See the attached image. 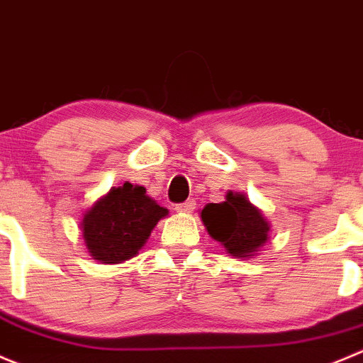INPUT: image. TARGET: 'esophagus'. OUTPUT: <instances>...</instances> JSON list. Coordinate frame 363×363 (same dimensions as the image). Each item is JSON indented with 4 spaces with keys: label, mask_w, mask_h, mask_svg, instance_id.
I'll use <instances>...</instances> for the list:
<instances>
[{
    "label": "esophagus",
    "mask_w": 363,
    "mask_h": 363,
    "mask_svg": "<svg viewBox=\"0 0 363 363\" xmlns=\"http://www.w3.org/2000/svg\"><path fill=\"white\" fill-rule=\"evenodd\" d=\"M195 207H196V202L193 199H189V200H186L184 203H179V206H175V211H177V213H191Z\"/></svg>",
    "instance_id": "1"
}]
</instances>
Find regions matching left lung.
I'll return each instance as SVG.
<instances>
[{
	"mask_svg": "<svg viewBox=\"0 0 363 363\" xmlns=\"http://www.w3.org/2000/svg\"><path fill=\"white\" fill-rule=\"evenodd\" d=\"M200 218L207 234L235 259H253L269 239V221L245 193L227 191L223 202L207 203Z\"/></svg>",
	"mask_w": 363,
	"mask_h": 363,
	"instance_id": "1",
	"label": "left lung"
}]
</instances>
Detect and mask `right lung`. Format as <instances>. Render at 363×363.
I'll use <instances>...</instances> for the list:
<instances>
[{
    "label": "right lung",
    "instance_id": "1",
    "mask_svg": "<svg viewBox=\"0 0 363 363\" xmlns=\"http://www.w3.org/2000/svg\"><path fill=\"white\" fill-rule=\"evenodd\" d=\"M167 216L168 209L150 199L143 186L125 181L84 211L79 228L90 257L121 264L138 255L157 221Z\"/></svg>",
    "mask_w": 363,
    "mask_h": 363
}]
</instances>
